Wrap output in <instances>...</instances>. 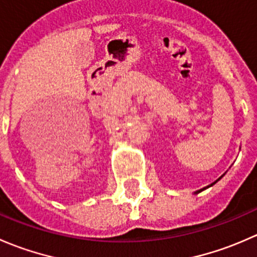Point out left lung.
Segmentation results:
<instances>
[{"instance_id":"obj_1","label":"left lung","mask_w":257,"mask_h":257,"mask_svg":"<svg viewBox=\"0 0 257 257\" xmlns=\"http://www.w3.org/2000/svg\"><path fill=\"white\" fill-rule=\"evenodd\" d=\"M215 183H216V181H215ZM215 183H214V184H215ZM211 185H212V184H211ZM201 190H203V189H201ZM201 190H199V191H196V193H200V191H201Z\"/></svg>"}]
</instances>
